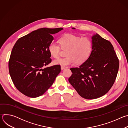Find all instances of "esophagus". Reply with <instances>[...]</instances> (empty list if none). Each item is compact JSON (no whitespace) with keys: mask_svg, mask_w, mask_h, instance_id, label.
<instances>
[{"mask_svg":"<svg viewBox=\"0 0 128 128\" xmlns=\"http://www.w3.org/2000/svg\"><path fill=\"white\" fill-rule=\"evenodd\" d=\"M65 68H66V67H65V66H61V69L62 70L65 69Z\"/></svg>","mask_w":128,"mask_h":128,"instance_id":"1","label":"esophagus"}]
</instances>
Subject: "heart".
Wrapping results in <instances>:
<instances>
[{"instance_id":"b5f03b06","label":"heart","mask_w":128,"mask_h":128,"mask_svg":"<svg viewBox=\"0 0 128 128\" xmlns=\"http://www.w3.org/2000/svg\"><path fill=\"white\" fill-rule=\"evenodd\" d=\"M59 42L60 46L54 42L50 44L48 50L50 54L54 58H58L62 48L67 50V57L55 60L54 61V64L66 66L74 65L76 62L79 64H82L88 58L92 50V40L88 37L81 38L80 36L69 33L61 36Z\"/></svg>"}]
</instances>
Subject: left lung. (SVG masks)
<instances>
[{"label": "left lung", "mask_w": 128, "mask_h": 128, "mask_svg": "<svg viewBox=\"0 0 128 128\" xmlns=\"http://www.w3.org/2000/svg\"><path fill=\"white\" fill-rule=\"evenodd\" d=\"M92 38L90 57L79 67L70 69L72 74L68 78L78 94L86 99L106 94L113 86L119 68V60L111 42L97 33Z\"/></svg>", "instance_id": "1"}]
</instances>
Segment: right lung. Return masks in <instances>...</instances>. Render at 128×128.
I'll return each instance as SVG.
<instances>
[{
  "mask_svg": "<svg viewBox=\"0 0 128 128\" xmlns=\"http://www.w3.org/2000/svg\"><path fill=\"white\" fill-rule=\"evenodd\" d=\"M63 29L40 28L26 35L14 44L8 62L12 80L21 93L31 98L43 95L61 71L59 65L44 68L52 62L48 47L53 34Z\"/></svg>",
  "mask_w": 128,
  "mask_h": 128,
  "instance_id": "add662e5",
  "label": "right lung"
}]
</instances>
